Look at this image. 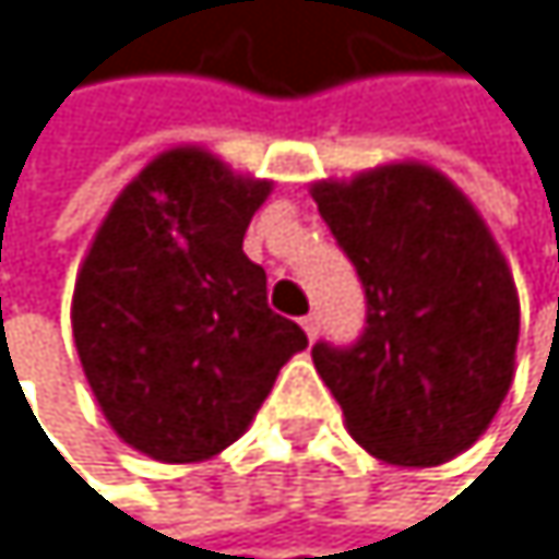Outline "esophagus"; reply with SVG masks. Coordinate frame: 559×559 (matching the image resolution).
<instances>
[{
	"label": "esophagus",
	"mask_w": 559,
	"mask_h": 559,
	"mask_svg": "<svg viewBox=\"0 0 559 559\" xmlns=\"http://www.w3.org/2000/svg\"><path fill=\"white\" fill-rule=\"evenodd\" d=\"M301 328H305V334L314 341V337H318V331H321V318L311 311V314H305V318H301Z\"/></svg>",
	"instance_id": "34e87169"
}]
</instances>
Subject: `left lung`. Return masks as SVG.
Wrapping results in <instances>:
<instances>
[{"instance_id":"1","label":"left lung","mask_w":559,"mask_h":559,"mask_svg":"<svg viewBox=\"0 0 559 559\" xmlns=\"http://www.w3.org/2000/svg\"><path fill=\"white\" fill-rule=\"evenodd\" d=\"M311 194L368 305L354 344L311 347L350 437L401 467L457 457L513 381L521 301L497 241L461 188L427 165L318 181Z\"/></svg>"}]
</instances>
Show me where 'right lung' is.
I'll use <instances>...</instances> for the list:
<instances>
[{
    "instance_id": "add662e5",
    "label": "right lung",
    "mask_w": 559,
    "mask_h": 559,
    "mask_svg": "<svg viewBox=\"0 0 559 559\" xmlns=\"http://www.w3.org/2000/svg\"><path fill=\"white\" fill-rule=\"evenodd\" d=\"M271 181L171 148L115 198L72 298V334L111 430L165 461L235 444L308 334L267 308L245 251Z\"/></svg>"
}]
</instances>
